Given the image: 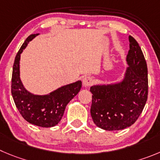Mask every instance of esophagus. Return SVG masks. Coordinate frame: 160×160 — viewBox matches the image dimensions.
<instances>
[{
  "label": "esophagus",
  "mask_w": 160,
  "mask_h": 160,
  "mask_svg": "<svg viewBox=\"0 0 160 160\" xmlns=\"http://www.w3.org/2000/svg\"><path fill=\"white\" fill-rule=\"evenodd\" d=\"M93 83V79L90 76H86L83 79V84L85 87H89Z\"/></svg>",
  "instance_id": "obj_1"
}]
</instances>
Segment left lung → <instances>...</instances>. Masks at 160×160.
<instances>
[{"label": "left lung", "mask_w": 160, "mask_h": 160, "mask_svg": "<svg viewBox=\"0 0 160 160\" xmlns=\"http://www.w3.org/2000/svg\"><path fill=\"white\" fill-rule=\"evenodd\" d=\"M127 68L122 83L91 87V115L98 127L108 131L129 127L138 119L148 93V68L138 42L129 37Z\"/></svg>", "instance_id": "8db88e82"}]
</instances>
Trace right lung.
<instances>
[{
	"mask_svg": "<svg viewBox=\"0 0 160 160\" xmlns=\"http://www.w3.org/2000/svg\"><path fill=\"white\" fill-rule=\"evenodd\" d=\"M38 35H29L15 58L11 92L16 107L27 122L40 127L49 128L59 123L67 104L80 92L82 82L79 80L65 85L46 95H33L23 88L19 78L20 53L28 43Z\"/></svg>",
	"mask_w": 160,
	"mask_h": 160,
	"instance_id": "1",
	"label": "right lung"
}]
</instances>
